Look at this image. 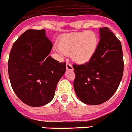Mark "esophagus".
Wrapping results in <instances>:
<instances>
[{
  "instance_id": "esophagus-1",
  "label": "esophagus",
  "mask_w": 132,
  "mask_h": 132,
  "mask_svg": "<svg viewBox=\"0 0 132 132\" xmlns=\"http://www.w3.org/2000/svg\"><path fill=\"white\" fill-rule=\"evenodd\" d=\"M66 68H67V70L68 71H73V68L72 67V65L69 63L66 64Z\"/></svg>"
}]
</instances>
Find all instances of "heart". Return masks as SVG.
<instances>
[{"label": "heart", "mask_w": 132, "mask_h": 132, "mask_svg": "<svg viewBox=\"0 0 132 132\" xmlns=\"http://www.w3.org/2000/svg\"><path fill=\"white\" fill-rule=\"evenodd\" d=\"M56 50L61 55L70 54L72 60L79 64L88 63L96 53L98 38L93 31L73 32L63 36Z\"/></svg>", "instance_id": "heart-1"}]
</instances>
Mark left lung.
<instances>
[{
    "label": "left lung",
    "mask_w": 132,
    "mask_h": 132,
    "mask_svg": "<svg viewBox=\"0 0 132 132\" xmlns=\"http://www.w3.org/2000/svg\"><path fill=\"white\" fill-rule=\"evenodd\" d=\"M96 53L87 63L73 65V87L84 103L99 105L111 98L118 89L123 73L121 44L108 27L100 28Z\"/></svg>",
    "instance_id": "1"
}]
</instances>
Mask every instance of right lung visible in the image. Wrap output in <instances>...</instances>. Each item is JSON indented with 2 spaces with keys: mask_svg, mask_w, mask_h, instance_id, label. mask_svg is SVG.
<instances>
[{
  "mask_svg": "<svg viewBox=\"0 0 132 132\" xmlns=\"http://www.w3.org/2000/svg\"><path fill=\"white\" fill-rule=\"evenodd\" d=\"M52 47L44 29L26 31L12 45L8 61L10 81L16 95L29 106L49 103L66 71V63L49 56Z\"/></svg>",
  "mask_w": 132,
  "mask_h": 132,
  "instance_id": "add662e5",
  "label": "right lung"
}]
</instances>
